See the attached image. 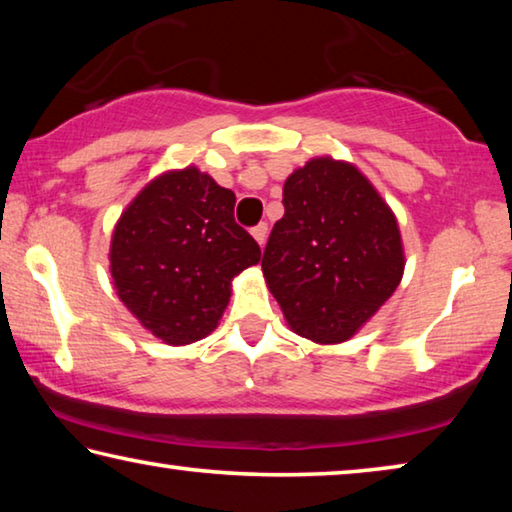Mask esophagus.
Masks as SVG:
<instances>
[{"label":"esophagus","instance_id":"34e87169","mask_svg":"<svg viewBox=\"0 0 512 512\" xmlns=\"http://www.w3.org/2000/svg\"><path fill=\"white\" fill-rule=\"evenodd\" d=\"M250 235L255 237V241H257L259 246H264V244H266V237H268V225H266V223L255 225V228L250 230Z\"/></svg>","mask_w":512,"mask_h":512}]
</instances>
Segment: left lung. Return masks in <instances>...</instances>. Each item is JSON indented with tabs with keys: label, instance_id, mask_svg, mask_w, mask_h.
Here are the masks:
<instances>
[{
	"label": "left lung",
	"instance_id": "8db88e82",
	"mask_svg": "<svg viewBox=\"0 0 512 512\" xmlns=\"http://www.w3.org/2000/svg\"><path fill=\"white\" fill-rule=\"evenodd\" d=\"M262 271L284 320L302 339H352L404 275L400 225L352 162L311 158L284 183Z\"/></svg>",
	"mask_w": 512,
	"mask_h": 512
}]
</instances>
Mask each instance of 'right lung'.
<instances>
[{
  "instance_id": "obj_1",
  "label": "right lung",
  "mask_w": 512,
  "mask_h": 512,
  "mask_svg": "<svg viewBox=\"0 0 512 512\" xmlns=\"http://www.w3.org/2000/svg\"><path fill=\"white\" fill-rule=\"evenodd\" d=\"M235 192L189 164L155 176L112 230L110 275L119 300L167 345L214 332L232 280L262 250L235 223Z\"/></svg>"
}]
</instances>
